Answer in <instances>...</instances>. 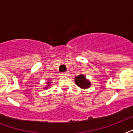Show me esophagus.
Returning a JSON list of instances; mask_svg holds the SVG:
<instances>
[{
	"mask_svg": "<svg viewBox=\"0 0 133 133\" xmlns=\"http://www.w3.org/2000/svg\"><path fill=\"white\" fill-rule=\"evenodd\" d=\"M68 75V71H67V72H65L61 73V75H63V76H64V75Z\"/></svg>",
	"mask_w": 133,
	"mask_h": 133,
	"instance_id": "34e87169",
	"label": "esophagus"
}]
</instances>
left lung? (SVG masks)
Masks as SVG:
<instances>
[{
	"instance_id": "left-lung-1",
	"label": "left lung",
	"mask_w": 133,
	"mask_h": 133,
	"mask_svg": "<svg viewBox=\"0 0 133 133\" xmlns=\"http://www.w3.org/2000/svg\"><path fill=\"white\" fill-rule=\"evenodd\" d=\"M75 83L81 88H88L91 85L90 82L83 75H80L75 77Z\"/></svg>"
}]
</instances>
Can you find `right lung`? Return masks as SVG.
Here are the masks:
<instances>
[{
    "mask_svg": "<svg viewBox=\"0 0 133 133\" xmlns=\"http://www.w3.org/2000/svg\"><path fill=\"white\" fill-rule=\"evenodd\" d=\"M50 82H48V86H47V87L45 88H48V86H49V85H50Z\"/></svg>",
    "mask_w": 133,
    "mask_h": 133,
    "instance_id": "1",
    "label": "right lung"
}]
</instances>
